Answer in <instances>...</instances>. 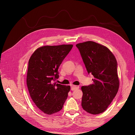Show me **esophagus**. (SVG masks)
Listing matches in <instances>:
<instances>
[{
    "instance_id": "esophagus-1",
    "label": "esophagus",
    "mask_w": 135,
    "mask_h": 135,
    "mask_svg": "<svg viewBox=\"0 0 135 135\" xmlns=\"http://www.w3.org/2000/svg\"><path fill=\"white\" fill-rule=\"evenodd\" d=\"M71 88H70V89H71V90L73 91V90H75L76 89H78L79 88V86H76V85H72L71 86Z\"/></svg>"
}]
</instances>
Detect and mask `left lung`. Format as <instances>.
Returning <instances> with one entry per match:
<instances>
[{
    "mask_svg": "<svg viewBox=\"0 0 135 135\" xmlns=\"http://www.w3.org/2000/svg\"><path fill=\"white\" fill-rule=\"evenodd\" d=\"M94 84L81 87V106L93 114L104 112L116 96L119 81L115 56L107 47L92 41L76 45Z\"/></svg>",
    "mask_w": 135,
    "mask_h": 135,
    "instance_id": "obj_1",
    "label": "left lung"
}]
</instances>
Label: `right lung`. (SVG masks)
Returning <instances> with one entry per match:
<instances>
[{"instance_id": "add662e5", "label": "right lung", "mask_w": 135, "mask_h": 135, "mask_svg": "<svg viewBox=\"0 0 135 135\" xmlns=\"http://www.w3.org/2000/svg\"><path fill=\"white\" fill-rule=\"evenodd\" d=\"M73 45L44 46L35 50L28 62L27 85L37 107L47 115L63 107L70 86L53 83L59 78L58 69Z\"/></svg>"}]
</instances>
